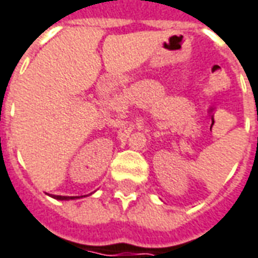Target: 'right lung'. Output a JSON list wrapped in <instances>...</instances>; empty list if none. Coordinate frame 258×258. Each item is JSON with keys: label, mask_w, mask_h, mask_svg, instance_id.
I'll use <instances>...</instances> for the list:
<instances>
[{"label": "right lung", "mask_w": 258, "mask_h": 258, "mask_svg": "<svg viewBox=\"0 0 258 258\" xmlns=\"http://www.w3.org/2000/svg\"><path fill=\"white\" fill-rule=\"evenodd\" d=\"M53 199L58 200H70V199H79V196H58V195H53ZM83 198V196H81Z\"/></svg>", "instance_id": "add662e5"}]
</instances>
